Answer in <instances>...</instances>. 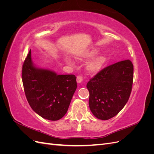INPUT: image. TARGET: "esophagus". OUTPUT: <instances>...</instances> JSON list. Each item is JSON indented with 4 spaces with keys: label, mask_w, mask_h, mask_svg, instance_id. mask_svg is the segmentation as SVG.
Listing matches in <instances>:
<instances>
[{
    "label": "esophagus",
    "mask_w": 154,
    "mask_h": 154,
    "mask_svg": "<svg viewBox=\"0 0 154 154\" xmlns=\"http://www.w3.org/2000/svg\"><path fill=\"white\" fill-rule=\"evenodd\" d=\"M82 81H83V78H82V76H80V75L78 76H77V78H76V82H77V83H80L82 82Z\"/></svg>",
    "instance_id": "esophagus-1"
}]
</instances>
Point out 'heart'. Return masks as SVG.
<instances>
[{"mask_svg": "<svg viewBox=\"0 0 154 154\" xmlns=\"http://www.w3.org/2000/svg\"><path fill=\"white\" fill-rule=\"evenodd\" d=\"M97 51H98L96 49L85 50L79 54L78 57H77V59L79 60H85L91 58L97 53ZM106 61V58L104 54H99L96 55L87 63L86 66L87 71L92 74L97 73L103 67ZM66 63L69 65L72 64L71 60H66Z\"/></svg>", "mask_w": 154, "mask_h": 154, "instance_id": "obj_1", "label": "heart"}]
</instances>
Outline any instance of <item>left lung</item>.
Wrapping results in <instances>:
<instances>
[{
  "mask_svg": "<svg viewBox=\"0 0 154 154\" xmlns=\"http://www.w3.org/2000/svg\"><path fill=\"white\" fill-rule=\"evenodd\" d=\"M134 66L129 60L105 67L87 83L90 110L96 118L108 120L123 109L129 99Z\"/></svg>",
  "mask_w": 154,
  "mask_h": 154,
  "instance_id": "8db88e82",
  "label": "left lung"
}]
</instances>
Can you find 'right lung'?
I'll use <instances>...</instances> for the list:
<instances>
[{"label": "right lung", "mask_w": 154, "mask_h": 154, "mask_svg": "<svg viewBox=\"0 0 154 154\" xmlns=\"http://www.w3.org/2000/svg\"><path fill=\"white\" fill-rule=\"evenodd\" d=\"M22 76L26 98L34 112L51 121L63 117L77 88L75 76L57 74L36 67L30 50L23 64Z\"/></svg>", "instance_id": "1"}]
</instances>
